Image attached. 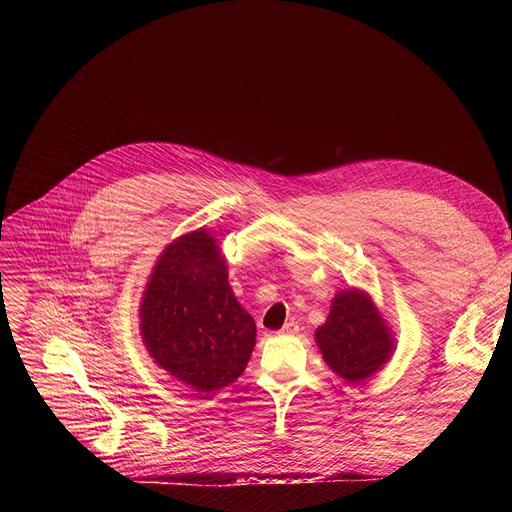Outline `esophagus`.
Segmentation results:
<instances>
[{
  "instance_id": "obj_1",
  "label": "esophagus",
  "mask_w": 512,
  "mask_h": 512,
  "mask_svg": "<svg viewBox=\"0 0 512 512\" xmlns=\"http://www.w3.org/2000/svg\"><path fill=\"white\" fill-rule=\"evenodd\" d=\"M297 332H299L297 321H288V324H284V328L280 330V334H286V336H292V334H297Z\"/></svg>"
}]
</instances>
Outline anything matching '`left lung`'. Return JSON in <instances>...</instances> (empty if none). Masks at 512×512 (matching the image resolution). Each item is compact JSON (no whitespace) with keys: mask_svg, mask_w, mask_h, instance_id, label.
I'll use <instances>...</instances> for the list:
<instances>
[{"mask_svg":"<svg viewBox=\"0 0 512 512\" xmlns=\"http://www.w3.org/2000/svg\"><path fill=\"white\" fill-rule=\"evenodd\" d=\"M315 342L326 365L348 384L371 378L396 351L394 332L371 294L353 286L336 292Z\"/></svg>","mask_w":512,"mask_h":512,"instance_id":"1","label":"left lung"}]
</instances>
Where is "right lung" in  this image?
I'll use <instances>...</instances> for the list:
<instances>
[{"mask_svg":"<svg viewBox=\"0 0 512 512\" xmlns=\"http://www.w3.org/2000/svg\"><path fill=\"white\" fill-rule=\"evenodd\" d=\"M139 317L153 363L199 394L236 382L255 348V319L236 301L220 240L205 228L161 251Z\"/></svg>","mask_w":512,"mask_h":512,"instance_id":"add662e5","label":"right lung"}]
</instances>
